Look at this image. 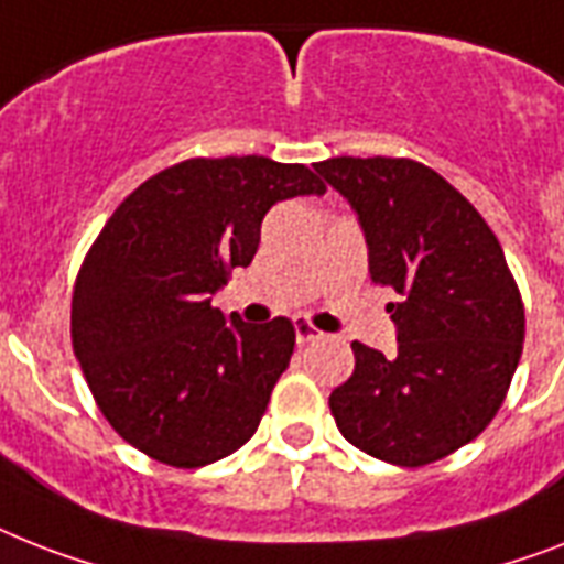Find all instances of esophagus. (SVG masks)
Masks as SVG:
<instances>
[{"instance_id":"esophagus-1","label":"esophagus","mask_w":564,"mask_h":564,"mask_svg":"<svg viewBox=\"0 0 564 564\" xmlns=\"http://www.w3.org/2000/svg\"><path fill=\"white\" fill-rule=\"evenodd\" d=\"M292 327H295L297 345H310V341H315V338H322V329H315L313 324H310V318H301V315L292 322Z\"/></svg>"}]
</instances>
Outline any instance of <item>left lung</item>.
Wrapping results in <instances>:
<instances>
[{"mask_svg":"<svg viewBox=\"0 0 564 564\" xmlns=\"http://www.w3.org/2000/svg\"><path fill=\"white\" fill-rule=\"evenodd\" d=\"M315 171L359 214L370 281L397 292V354L354 341L329 393L338 432L393 466H425L498 414L524 345V304L487 219L441 173L391 155H336Z\"/></svg>","mask_w":564,"mask_h":564,"instance_id":"obj_1","label":"left lung"}]
</instances>
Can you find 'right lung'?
<instances>
[{"mask_svg":"<svg viewBox=\"0 0 564 564\" xmlns=\"http://www.w3.org/2000/svg\"><path fill=\"white\" fill-rule=\"evenodd\" d=\"M324 191L310 167L267 155L187 159L107 219L72 292V347L100 414L130 446L196 469L258 432L295 327L226 318L210 295L249 267L274 203Z\"/></svg>","mask_w":564,"mask_h":564,"instance_id":"obj_1","label":"right lung"}]
</instances>
